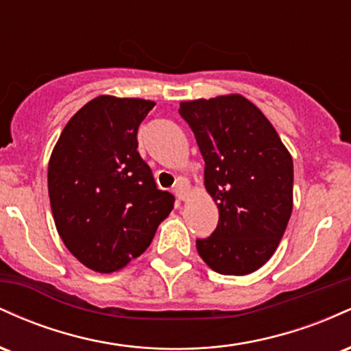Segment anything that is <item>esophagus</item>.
<instances>
[{"label":"esophagus","mask_w":351,"mask_h":351,"mask_svg":"<svg viewBox=\"0 0 351 351\" xmlns=\"http://www.w3.org/2000/svg\"><path fill=\"white\" fill-rule=\"evenodd\" d=\"M175 195H176V198L181 199V201L186 199V195H188V183H186V181H183V180L176 181Z\"/></svg>","instance_id":"1"}]
</instances>
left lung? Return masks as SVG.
Masks as SVG:
<instances>
[{"label": "left lung", "mask_w": 351, "mask_h": 351, "mask_svg": "<svg viewBox=\"0 0 351 351\" xmlns=\"http://www.w3.org/2000/svg\"><path fill=\"white\" fill-rule=\"evenodd\" d=\"M204 160V186L219 209L201 259L224 276L257 271L276 252L293 206L292 156L267 117L239 94L180 104Z\"/></svg>", "instance_id": "1"}]
</instances>
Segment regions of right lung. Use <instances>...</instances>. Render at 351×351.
<instances>
[{"instance_id":"add662e5","label":"right lung","mask_w":351,"mask_h":351,"mask_svg":"<svg viewBox=\"0 0 351 351\" xmlns=\"http://www.w3.org/2000/svg\"><path fill=\"white\" fill-rule=\"evenodd\" d=\"M153 100L99 95L64 127L47 168L56 228L69 252L100 274L147 251L175 198L156 188L136 140Z\"/></svg>"}]
</instances>
